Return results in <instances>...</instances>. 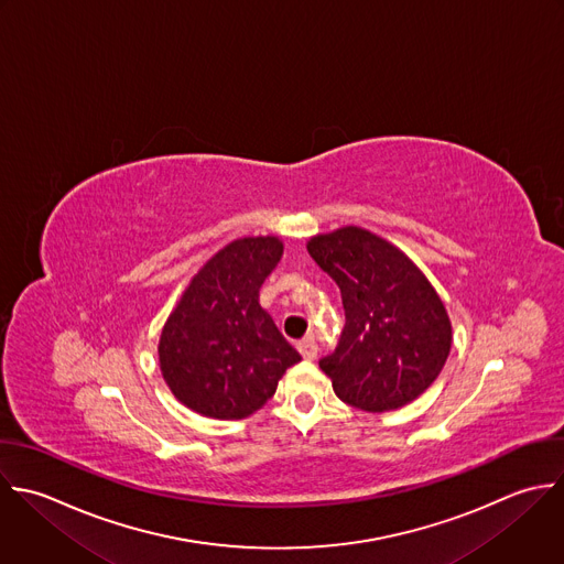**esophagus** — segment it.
Masks as SVG:
<instances>
[{"label":"esophagus","mask_w":564,"mask_h":564,"mask_svg":"<svg viewBox=\"0 0 564 564\" xmlns=\"http://www.w3.org/2000/svg\"><path fill=\"white\" fill-rule=\"evenodd\" d=\"M299 351H301V356H303L305 360H316V356H318V345H316L314 338H305V340L299 343Z\"/></svg>","instance_id":"obj_1"}]
</instances>
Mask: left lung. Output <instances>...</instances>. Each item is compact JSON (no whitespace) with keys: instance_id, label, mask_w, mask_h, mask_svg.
<instances>
[{"instance_id":"1","label":"left lung","mask_w":564,"mask_h":564,"mask_svg":"<svg viewBox=\"0 0 564 564\" xmlns=\"http://www.w3.org/2000/svg\"><path fill=\"white\" fill-rule=\"evenodd\" d=\"M312 259L336 281L345 329L318 365L334 393L367 413H387L420 398L442 373L453 325L426 274L391 241L343 226L307 241Z\"/></svg>"}]
</instances>
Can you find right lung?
Listing matches in <instances>:
<instances>
[{"label":"right lung","mask_w":564,"mask_h":564,"mask_svg":"<svg viewBox=\"0 0 564 564\" xmlns=\"http://www.w3.org/2000/svg\"><path fill=\"white\" fill-rule=\"evenodd\" d=\"M283 257L274 235L239 237L191 279L169 314L160 371L186 409L213 420H243L276 391L299 351L259 303V290Z\"/></svg>","instance_id":"1"}]
</instances>
